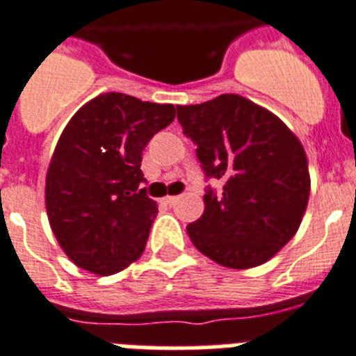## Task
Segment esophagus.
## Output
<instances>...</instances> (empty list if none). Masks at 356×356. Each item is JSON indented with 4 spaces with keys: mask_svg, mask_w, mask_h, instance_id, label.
Listing matches in <instances>:
<instances>
[{
    "mask_svg": "<svg viewBox=\"0 0 356 356\" xmlns=\"http://www.w3.org/2000/svg\"><path fill=\"white\" fill-rule=\"evenodd\" d=\"M179 201V197H175V195H168V197H164V204H168V206H172V204H175V202Z\"/></svg>",
    "mask_w": 356,
    "mask_h": 356,
    "instance_id": "34e87169",
    "label": "esophagus"
}]
</instances>
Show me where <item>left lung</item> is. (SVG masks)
Returning <instances> with one entry per match:
<instances>
[{"label":"left lung","mask_w":356,"mask_h":356,"mask_svg":"<svg viewBox=\"0 0 356 356\" xmlns=\"http://www.w3.org/2000/svg\"><path fill=\"white\" fill-rule=\"evenodd\" d=\"M206 181L204 213L186 226L193 246L217 264L246 270L270 261L297 234L309 199L302 145L268 110L241 95L177 106Z\"/></svg>","instance_id":"1"}]
</instances>
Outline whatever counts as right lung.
Listing matches in <instances>:
<instances>
[{"label": "right lung", "instance_id": "add662e5", "mask_svg": "<svg viewBox=\"0 0 356 356\" xmlns=\"http://www.w3.org/2000/svg\"><path fill=\"white\" fill-rule=\"evenodd\" d=\"M173 119V104L108 92L68 121L44 197L50 228L74 264L113 275L145 252L157 204L143 188V150Z\"/></svg>", "mask_w": 356, "mask_h": 356}]
</instances>
